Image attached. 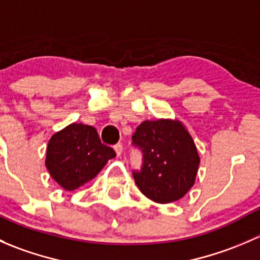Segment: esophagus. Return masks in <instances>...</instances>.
Wrapping results in <instances>:
<instances>
[{
    "mask_svg": "<svg viewBox=\"0 0 260 260\" xmlns=\"http://www.w3.org/2000/svg\"><path fill=\"white\" fill-rule=\"evenodd\" d=\"M114 151H115V153H117V156L120 157V154H122V152H123L122 143H117V145L114 146Z\"/></svg>",
    "mask_w": 260,
    "mask_h": 260,
    "instance_id": "obj_1",
    "label": "esophagus"
}]
</instances>
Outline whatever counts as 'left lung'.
<instances>
[{"label": "left lung", "instance_id": "left-lung-1", "mask_svg": "<svg viewBox=\"0 0 260 260\" xmlns=\"http://www.w3.org/2000/svg\"><path fill=\"white\" fill-rule=\"evenodd\" d=\"M132 140L143 153L142 169L133 172L141 192L158 204L183 198L195 183L200 165L198 148L185 125L177 119L145 120Z\"/></svg>", "mask_w": 260, "mask_h": 260}]
</instances>
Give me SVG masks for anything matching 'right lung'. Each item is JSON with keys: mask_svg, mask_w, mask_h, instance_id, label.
I'll return each mask as SVG.
<instances>
[{"mask_svg": "<svg viewBox=\"0 0 260 260\" xmlns=\"http://www.w3.org/2000/svg\"><path fill=\"white\" fill-rule=\"evenodd\" d=\"M113 157V148L101 142L95 128L72 123L50 138L45 166L64 190L73 191L93 180Z\"/></svg>", "mask_w": 260, "mask_h": 260, "instance_id": "obj_1", "label": "right lung"}]
</instances>
